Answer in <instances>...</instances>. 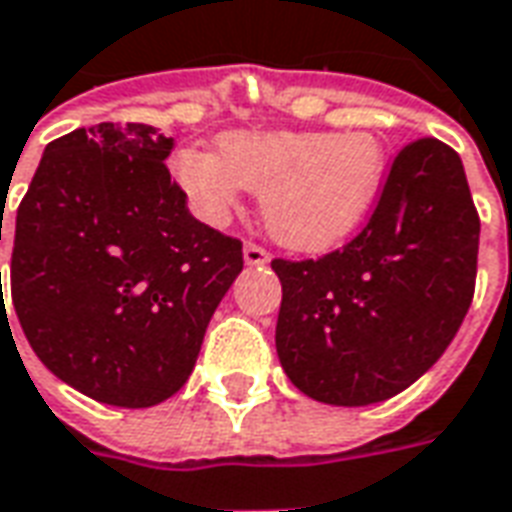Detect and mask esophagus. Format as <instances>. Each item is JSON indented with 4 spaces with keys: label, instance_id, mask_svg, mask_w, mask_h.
Here are the masks:
<instances>
[{
    "label": "esophagus",
    "instance_id": "34e87169",
    "mask_svg": "<svg viewBox=\"0 0 512 512\" xmlns=\"http://www.w3.org/2000/svg\"><path fill=\"white\" fill-rule=\"evenodd\" d=\"M242 256H245V264H248V267H262V264L270 262V253H267L262 245H256V242H248L245 250H242Z\"/></svg>",
    "mask_w": 512,
    "mask_h": 512
}]
</instances>
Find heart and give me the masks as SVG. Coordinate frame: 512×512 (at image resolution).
<instances>
[{
  "instance_id": "obj_1",
  "label": "heart",
  "mask_w": 512,
  "mask_h": 512,
  "mask_svg": "<svg viewBox=\"0 0 512 512\" xmlns=\"http://www.w3.org/2000/svg\"><path fill=\"white\" fill-rule=\"evenodd\" d=\"M386 170L369 132H228L217 154L187 148L173 173L192 209L223 223L242 190L262 195V220L275 242L325 250L353 231L375 201Z\"/></svg>"
}]
</instances>
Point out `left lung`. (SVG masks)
<instances>
[{"label": "left lung", "mask_w": 512, "mask_h": 512, "mask_svg": "<svg viewBox=\"0 0 512 512\" xmlns=\"http://www.w3.org/2000/svg\"><path fill=\"white\" fill-rule=\"evenodd\" d=\"M480 217L460 157L419 137L391 162L364 231L322 259H273L275 350L306 397L372 405L444 355L474 297Z\"/></svg>", "instance_id": "obj_1"}]
</instances>
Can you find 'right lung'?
<instances>
[{
  "label": "right lung",
  "instance_id": "1",
  "mask_svg": "<svg viewBox=\"0 0 512 512\" xmlns=\"http://www.w3.org/2000/svg\"><path fill=\"white\" fill-rule=\"evenodd\" d=\"M170 148L146 123L76 129L46 146L16 212L21 331L49 372L118 408H151L187 383L242 273V242L190 215Z\"/></svg>",
  "mask_w": 512,
  "mask_h": 512
}]
</instances>
